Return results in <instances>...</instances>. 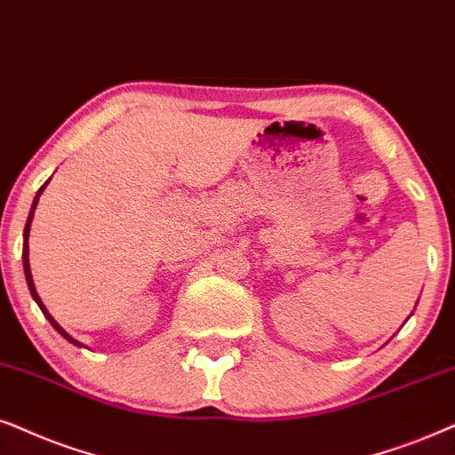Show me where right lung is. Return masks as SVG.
Instances as JSON below:
<instances>
[{
  "mask_svg": "<svg viewBox=\"0 0 455 455\" xmlns=\"http://www.w3.org/2000/svg\"><path fill=\"white\" fill-rule=\"evenodd\" d=\"M47 185V183H45ZM45 185L41 187V189L37 191V196H35V199H33V205H30V212H28V218H27V227H24V243H22V266H24V276H27V284H28V291H30V295H33V299L37 301V306L41 307V312L45 314V318L50 320L52 323V326L53 329H56L60 335H62L66 341H70L72 345H76V347H84V345L81 343V341H76L75 337H70L68 332H66L62 326H60L56 320H53V316L50 312H47V307H45V304L44 301H41V298H39V293H37V289H35V283H33V275H30V264H28V233H30V222H33V216H35V210H37V204H39V197H41V193H44V189H45Z\"/></svg>",
  "mask_w": 455,
  "mask_h": 455,
  "instance_id": "add662e5",
  "label": "right lung"
}]
</instances>
